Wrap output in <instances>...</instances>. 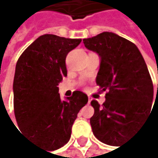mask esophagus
I'll return each mask as SVG.
<instances>
[{"mask_svg": "<svg viewBox=\"0 0 158 158\" xmlns=\"http://www.w3.org/2000/svg\"><path fill=\"white\" fill-rule=\"evenodd\" d=\"M92 100H93V98H92L91 96H89V97H88V104H90V103L92 102Z\"/></svg>", "mask_w": 158, "mask_h": 158, "instance_id": "obj_1", "label": "esophagus"}]
</instances>
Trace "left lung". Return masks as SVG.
<instances>
[{"label": "left lung", "mask_w": 158, "mask_h": 158, "mask_svg": "<svg viewBox=\"0 0 158 158\" xmlns=\"http://www.w3.org/2000/svg\"><path fill=\"white\" fill-rule=\"evenodd\" d=\"M83 43L100 56L96 84L107 92L102 105L96 100L91 102L94 109L90 119L93 133L101 142L119 146L152 113L150 73L137 46L113 32L104 31L83 39Z\"/></svg>", "instance_id": "obj_1"}]
</instances>
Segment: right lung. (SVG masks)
<instances>
[{"label":"right lung","mask_w":158,"mask_h":158,"mask_svg":"<svg viewBox=\"0 0 158 158\" xmlns=\"http://www.w3.org/2000/svg\"><path fill=\"white\" fill-rule=\"evenodd\" d=\"M81 39L44 35L20 55L13 83L14 111L19 130L51 152L66 144L77 113L88 96L75 91L67 100L59 83L67 76L65 58ZM51 154V153H50Z\"/></svg>","instance_id":"1"}]
</instances>
